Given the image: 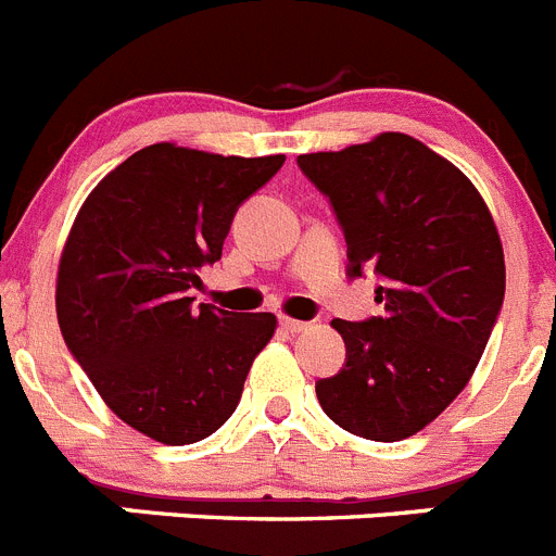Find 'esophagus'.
I'll use <instances>...</instances> for the list:
<instances>
[{
  "instance_id": "esophagus-1",
  "label": "esophagus",
  "mask_w": 556,
  "mask_h": 556,
  "mask_svg": "<svg viewBox=\"0 0 556 556\" xmlns=\"http://www.w3.org/2000/svg\"><path fill=\"white\" fill-rule=\"evenodd\" d=\"M281 328L289 330V333H303V330H308V328H312V325L300 323V319H292V317H283L281 319Z\"/></svg>"
}]
</instances>
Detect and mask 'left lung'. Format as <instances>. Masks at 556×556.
I'll use <instances>...</instances> for the list:
<instances>
[{
    "label": "left lung",
    "mask_w": 556,
    "mask_h": 556,
    "mask_svg": "<svg viewBox=\"0 0 556 556\" xmlns=\"http://www.w3.org/2000/svg\"><path fill=\"white\" fill-rule=\"evenodd\" d=\"M298 165L333 206L350 278L375 269L383 281V317L330 323L348 361L317 380L319 405L369 441L416 435L466 389L502 312L496 223L450 160L400 131Z\"/></svg>",
    "instance_id": "obj_1"
}]
</instances>
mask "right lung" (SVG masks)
Returning a JSON list of instances; mask_svg holds the SVG:
<instances>
[{
    "label": "right lung",
    "mask_w": 556,
    "mask_h": 556,
    "mask_svg": "<svg viewBox=\"0 0 556 556\" xmlns=\"http://www.w3.org/2000/svg\"><path fill=\"white\" fill-rule=\"evenodd\" d=\"M283 154L223 156L154 142L93 187L65 239L58 323L112 414L167 446L195 444L237 410L275 314L192 305L239 203Z\"/></svg>",
    "instance_id": "right-lung-1"
}]
</instances>
